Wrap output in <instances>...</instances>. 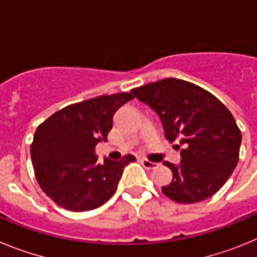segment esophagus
Segmentation results:
<instances>
[{
	"instance_id": "34e87169",
	"label": "esophagus",
	"mask_w": 257,
	"mask_h": 257,
	"mask_svg": "<svg viewBox=\"0 0 257 257\" xmlns=\"http://www.w3.org/2000/svg\"><path fill=\"white\" fill-rule=\"evenodd\" d=\"M142 163H143V166H144V169H147V170H153V169H156L157 166H158V163L152 162V161H148V160H142Z\"/></svg>"
}]
</instances>
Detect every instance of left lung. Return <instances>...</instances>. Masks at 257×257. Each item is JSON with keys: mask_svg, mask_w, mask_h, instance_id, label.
<instances>
[{"mask_svg": "<svg viewBox=\"0 0 257 257\" xmlns=\"http://www.w3.org/2000/svg\"><path fill=\"white\" fill-rule=\"evenodd\" d=\"M160 115L165 136L180 149L179 166L167 161L172 180L162 187L178 203H196L213 196L226 183L239 160L242 134L234 117L205 88L178 78H165L131 90Z\"/></svg>", "mask_w": 257, "mask_h": 257, "instance_id": "8db88e82", "label": "left lung"}]
</instances>
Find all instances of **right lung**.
I'll list each match as a JSON object with an SVG mask.
<instances>
[{"mask_svg": "<svg viewBox=\"0 0 257 257\" xmlns=\"http://www.w3.org/2000/svg\"><path fill=\"white\" fill-rule=\"evenodd\" d=\"M133 99L121 92L70 104L37 127L32 163L38 185L56 205L82 212L100 207L114 194L123 169L136 158H105L101 165L95 147L108 139L115 110Z\"/></svg>", "mask_w": 257, "mask_h": 257, "instance_id": "obj_1", "label": "right lung"}]
</instances>
